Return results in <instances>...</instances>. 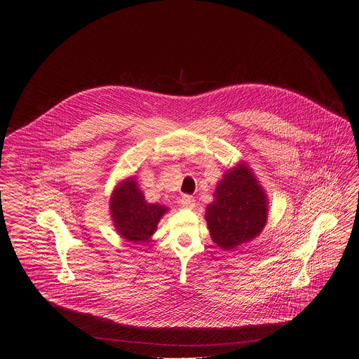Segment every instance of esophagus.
<instances>
[{
  "label": "esophagus",
  "instance_id": "esophagus-1",
  "mask_svg": "<svg viewBox=\"0 0 359 359\" xmlns=\"http://www.w3.org/2000/svg\"><path fill=\"white\" fill-rule=\"evenodd\" d=\"M196 200H194V197L193 196H183L182 198H180V204L184 208V209H193L194 208V203Z\"/></svg>",
  "mask_w": 359,
  "mask_h": 359
}]
</instances>
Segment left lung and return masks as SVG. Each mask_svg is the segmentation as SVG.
Instances as JSON below:
<instances>
[{"label":"left lung","mask_w":359,"mask_h":359,"mask_svg":"<svg viewBox=\"0 0 359 359\" xmlns=\"http://www.w3.org/2000/svg\"><path fill=\"white\" fill-rule=\"evenodd\" d=\"M206 208L212 240L224 250L254 240L269 217V197L245 162H238L223 175Z\"/></svg>","instance_id":"left-lung-1"}]
</instances>
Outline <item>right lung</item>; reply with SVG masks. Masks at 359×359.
Returning a JSON list of instances; mask_svg holds the SVG:
<instances>
[{
  "label": "right lung",
  "instance_id": "1",
  "mask_svg": "<svg viewBox=\"0 0 359 359\" xmlns=\"http://www.w3.org/2000/svg\"><path fill=\"white\" fill-rule=\"evenodd\" d=\"M111 219L121 237L130 243H147L158 230L161 219L169 208L147 203L135 176L121 180L109 198Z\"/></svg>",
  "mask_w": 359,
  "mask_h": 359
}]
</instances>
